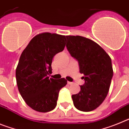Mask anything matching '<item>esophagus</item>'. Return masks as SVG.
Wrapping results in <instances>:
<instances>
[{
	"instance_id": "1",
	"label": "esophagus",
	"mask_w": 129,
	"mask_h": 129,
	"mask_svg": "<svg viewBox=\"0 0 129 129\" xmlns=\"http://www.w3.org/2000/svg\"><path fill=\"white\" fill-rule=\"evenodd\" d=\"M68 85H72V84H73V83H72V82L68 81Z\"/></svg>"
}]
</instances>
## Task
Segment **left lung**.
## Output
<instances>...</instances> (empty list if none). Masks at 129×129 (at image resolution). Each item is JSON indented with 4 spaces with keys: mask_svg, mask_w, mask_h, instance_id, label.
<instances>
[{
    "mask_svg": "<svg viewBox=\"0 0 129 129\" xmlns=\"http://www.w3.org/2000/svg\"><path fill=\"white\" fill-rule=\"evenodd\" d=\"M67 48L79 62L85 84L72 95L75 107L83 112L94 110L106 98L113 76L110 56L98 44L86 37L68 35Z\"/></svg>",
    "mask_w": 129,
    "mask_h": 129,
    "instance_id": "obj_1",
    "label": "left lung"
}]
</instances>
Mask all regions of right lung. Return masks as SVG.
<instances>
[{
    "instance_id": "add662e5",
    "label": "right lung",
    "mask_w": 129,
    "mask_h": 129,
    "mask_svg": "<svg viewBox=\"0 0 129 129\" xmlns=\"http://www.w3.org/2000/svg\"><path fill=\"white\" fill-rule=\"evenodd\" d=\"M66 36L45 32L35 35L22 52L16 68L20 95L34 110L47 112L57 105L59 92L67 84L64 78L49 79L53 57L65 47Z\"/></svg>"
}]
</instances>
